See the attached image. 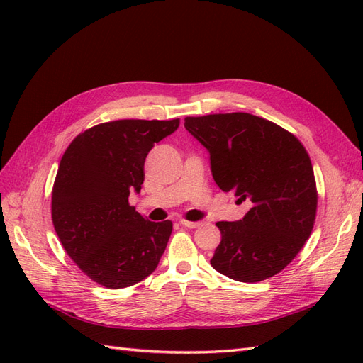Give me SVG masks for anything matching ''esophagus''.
Listing matches in <instances>:
<instances>
[{"instance_id": "esophagus-1", "label": "esophagus", "mask_w": 363, "mask_h": 363, "mask_svg": "<svg viewBox=\"0 0 363 363\" xmlns=\"http://www.w3.org/2000/svg\"><path fill=\"white\" fill-rule=\"evenodd\" d=\"M180 224L183 227H188V228H196L201 225V223H199V221H188V219H180Z\"/></svg>"}]
</instances>
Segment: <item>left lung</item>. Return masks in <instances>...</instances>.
<instances>
[{
	"instance_id": "obj_1",
	"label": "left lung",
	"mask_w": 363,
	"mask_h": 363,
	"mask_svg": "<svg viewBox=\"0 0 363 363\" xmlns=\"http://www.w3.org/2000/svg\"><path fill=\"white\" fill-rule=\"evenodd\" d=\"M184 127L211 155L219 189L251 204L236 223H216L221 242L211 265L256 283L286 268L309 239L318 192L309 155L288 130L244 112L186 116Z\"/></svg>"
}]
</instances>
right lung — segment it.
<instances>
[{
  "instance_id": "1",
  "label": "right lung",
  "mask_w": 363,
  "mask_h": 363,
  "mask_svg": "<svg viewBox=\"0 0 363 363\" xmlns=\"http://www.w3.org/2000/svg\"><path fill=\"white\" fill-rule=\"evenodd\" d=\"M180 119H118L87 128L63 152L51 192L54 230L87 277L121 289L148 277L172 223H151L128 203L140 191L144 163Z\"/></svg>"
}]
</instances>
